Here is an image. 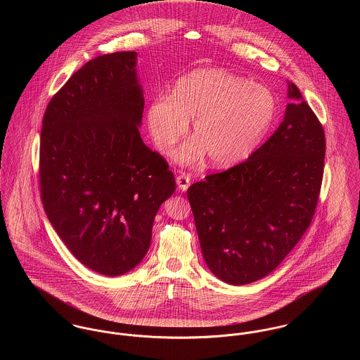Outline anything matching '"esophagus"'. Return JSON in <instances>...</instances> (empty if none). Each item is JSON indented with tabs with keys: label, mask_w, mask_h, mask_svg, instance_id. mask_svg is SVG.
Here are the masks:
<instances>
[{
	"label": "esophagus",
	"mask_w": 360,
	"mask_h": 360,
	"mask_svg": "<svg viewBox=\"0 0 360 360\" xmlns=\"http://www.w3.org/2000/svg\"><path fill=\"white\" fill-rule=\"evenodd\" d=\"M176 183H177V187H179V190H180V191H187V188L190 187L191 180H190V176H188V174L181 173V174H179V176H177Z\"/></svg>",
	"instance_id": "34e87169"
}]
</instances>
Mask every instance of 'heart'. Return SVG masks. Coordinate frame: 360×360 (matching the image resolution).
Wrapping results in <instances>:
<instances>
[{
  "label": "heart",
  "instance_id": "b5f03b06",
  "mask_svg": "<svg viewBox=\"0 0 360 360\" xmlns=\"http://www.w3.org/2000/svg\"><path fill=\"white\" fill-rule=\"evenodd\" d=\"M276 116L271 91L224 69H197L180 77L172 96L155 98L147 110V126L155 148L167 154L188 131L191 143L176 151L181 165L209 155L217 167H230L257 150Z\"/></svg>",
  "mask_w": 360,
  "mask_h": 360
}]
</instances>
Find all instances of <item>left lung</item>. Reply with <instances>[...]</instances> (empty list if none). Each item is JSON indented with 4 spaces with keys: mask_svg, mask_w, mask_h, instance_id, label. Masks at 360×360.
Wrapping results in <instances>:
<instances>
[{
    "mask_svg": "<svg viewBox=\"0 0 360 360\" xmlns=\"http://www.w3.org/2000/svg\"><path fill=\"white\" fill-rule=\"evenodd\" d=\"M288 98L278 129L245 162L187 190L206 264L231 285L271 273L298 244L317 205L324 130L290 82Z\"/></svg>",
    "mask_w": 360,
    "mask_h": 360,
    "instance_id": "left-lung-1",
    "label": "left lung"
}]
</instances>
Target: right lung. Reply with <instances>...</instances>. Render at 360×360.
<instances>
[{
	"label": "right lung",
	"instance_id": "1",
	"mask_svg": "<svg viewBox=\"0 0 360 360\" xmlns=\"http://www.w3.org/2000/svg\"><path fill=\"white\" fill-rule=\"evenodd\" d=\"M137 52L89 60L49 103L40 143L41 201L79 262L109 277L150 250L158 209L174 193L166 160L140 136Z\"/></svg>",
	"mask_w": 360,
	"mask_h": 360
}]
</instances>
